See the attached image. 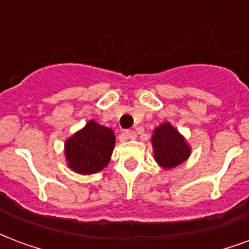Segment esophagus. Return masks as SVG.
Segmentation results:
<instances>
[{
  "label": "esophagus",
  "instance_id": "obj_1",
  "mask_svg": "<svg viewBox=\"0 0 249 249\" xmlns=\"http://www.w3.org/2000/svg\"><path fill=\"white\" fill-rule=\"evenodd\" d=\"M125 136H126V139H129V140H135L136 137H137L135 130H126V132H125Z\"/></svg>",
  "mask_w": 249,
  "mask_h": 249
}]
</instances>
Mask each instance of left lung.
<instances>
[{
	"instance_id": "left-lung-1",
	"label": "left lung",
	"mask_w": 249,
	"mask_h": 249,
	"mask_svg": "<svg viewBox=\"0 0 249 249\" xmlns=\"http://www.w3.org/2000/svg\"><path fill=\"white\" fill-rule=\"evenodd\" d=\"M155 159L162 168H175L189 156V146L172 125H160L152 137Z\"/></svg>"
}]
</instances>
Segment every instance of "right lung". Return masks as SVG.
Returning <instances> with one entry per match:
<instances>
[{
  "label": "right lung",
  "mask_w": 249,
  "mask_h": 249,
  "mask_svg": "<svg viewBox=\"0 0 249 249\" xmlns=\"http://www.w3.org/2000/svg\"><path fill=\"white\" fill-rule=\"evenodd\" d=\"M114 146L113 130L89 121L65 142L66 160L77 173L90 175L108 165Z\"/></svg>",
  "instance_id": "obj_1"
}]
</instances>
